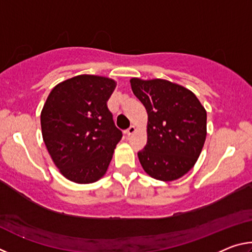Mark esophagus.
Instances as JSON below:
<instances>
[{"instance_id": "34e87169", "label": "esophagus", "mask_w": 252, "mask_h": 252, "mask_svg": "<svg viewBox=\"0 0 252 252\" xmlns=\"http://www.w3.org/2000/svg\"><path fill=\"white\" fill-rule=\"evenodd\" d=\"M134 132H135V127H134L133 126H131L129 127V129L125 131V133H126V136H130V135L133 134Z\"/></svg>"}]
</instances>
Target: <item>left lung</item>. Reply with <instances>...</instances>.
I'll list each match as a JSON object with an SVG mask.
<instances>
[{"label":"left lung","mask_w":252,"mask_h":252,"mask_svg":"<svg viewBox=\"0 0 252 252\" xmlns=\"http://www.w3.org/2000/svg\"><path fill=\"white\" fill-rule=\"evenodd\" d=\"M148 113V141L138 152L144 171L169 182L194 167L207 138V111L192 91L163 79H130Z\"/></svg>","instance_id":"left-lung-1"}]
</instances>
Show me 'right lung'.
<instances>
[{"label": "right lung", "mask_w": 252, "mask_h": 252, "mask_svg": "<svg viewBox=\"0 0 252 252\" xmlns=\"http://www.w3.org/2000/svg\"><path fill=\"white\" fill-rule=\"evenodd\" d=\"M117 81L81 74L62 81L41 111L43 141L51 159L67 180L88 185L108 171L122 132L106 105Z\"/></svg>", "instance_id": "add662e5"}]
</instances>
